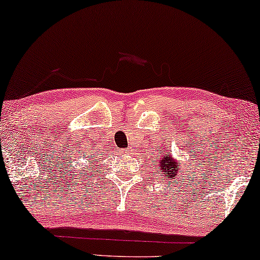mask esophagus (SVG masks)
<instances>
[{
    "label": "esophagus",
    "mask_w": 260,
    "mask_h": 260,
    "mask_svg": "<svg viewBox=\"0 0 260 260\" xmlns=\"http://www.w3.org/2000/svg\"><path fill=\"white\" fill-rule=\"evenodd\" d=\"M122 152H123L124 154H126V153L129 152V149H123V150H122Z\"/></svg>",
    "instance_id": "1"
}]
</instances>
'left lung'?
Masks as SVG:
<instances>
[{
  "label": "left lung",
  "instance_id": "left-lung-1",
  "mask_svg": "<svg viewBox=\"0 0 260 260\" xmlns=\"http://www.w3.org/2000/svg\"><path fill=\"white\" fill-rule=\"evenodd\" d=\"M159 164H160V172L166 174V176H168L169 179L175 177L177 175V173H179L177 163L175 160H172V157H169V154H167V156L162 159V162H159Z\"/></svg>",
  "mask_w": 260,
  "mask_h": 260
}]
</instances>
